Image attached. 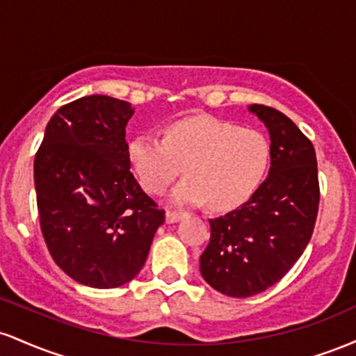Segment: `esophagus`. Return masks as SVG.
Wrapping results in <instances>:
<instances>
[{
    "label": "esophagus",
    "instance_id": "34e87169",
    "mask_svg": "<svg viewBox=\"0 0 356 356\" xmlns=\"http://www.w3.org/2000/svg\"><path fill=\"white\" fill-rule=\"evenodd\" d=\"M186 218V212H175V211H167L165 212V222L167 224H174L177 220H181Z\"/></svg>",
    "mask_w": 356,
    "mask_h": 356
}]
</instances>
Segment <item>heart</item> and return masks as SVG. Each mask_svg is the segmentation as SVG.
Instances as JSON below:
<instances>
[{"label":"heart","instance_id":"1","mask_svg":"<svg viewBox=\"0 0 356 356\" xmlns=\"http://www.w3.org/2000/svg\"><path fill=\"white\" fill-rule=\"evenodd\" d=\"M269 142L257 130L211 115H194L165 129L164 140L137 136L127 142V159L142 186L161 194L179 177L170 202H206L218 211L244 204L263 182L269 165Z\"/></svg>","mask_w":356,"mask_h":356}]
</instances>
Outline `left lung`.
Returning a JSON list of instances; mask_svg holds the SVG:
<instances>
[{
    "label": "left lung",
    "mask_w": 356,
    "mask_h": 356,
    "mask_svg": "<svg viewBox=\"0 0 356 356\" xmlns=\"http://www.w3.org/2000/svg\"><path fill=\"white\" fill-rule=\"evenodd\" d=\"M248 110L268 129L271 167L248 202L209 219L201 275L231 298L263 293L283 277L312 239L320 204L316 154L291 118L264 105Z\"/></svg>",
    "instance_id": "8db88e82"
}]
</instances>
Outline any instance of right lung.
<instances>
[{
  "instance_id": "1",
  "label": "right lung",
  "mask_w": 356,
  "mask_h": 356,
  "mask_svg": "<svg viewBox=\"0 0 356 356\" xmlns=\"http://www.w3.org/2000/svg\"><path fill=\"white\" fill-rule=\"evenodd\" d=\"M136 108L108 95L63 105L35 157L40 226L48 251L76 283L117 288L144 266L164 224L130 172L125 127Z\"/></svg>"
}]
</instances>
